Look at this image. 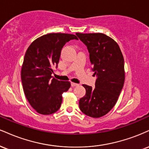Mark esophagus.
<instances>
[{"instance_id":"obj_1","label":"esophagus","mask_w":149,"mask_h":149,"mask_svg":"<svg viewBox=\"0 0 149 149\" xmlns=\"http://www.w3.org/2000/svg\"><path fill=\"white\" fill-rule=\"evenodd\" d=\"M78 84H77V83H74V82H71V86H72L73 87H76V86H78Z\"/></svg>"}]
</instances>
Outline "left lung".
Here are the masks:
<instances>
[{"mask_svg": "<svg viewBox=\"0 0 149 149\" xmlns=\"http://www.w3.org/2000/svg\"><path fill=\"white\" fill-rule=\"evenodd\" d=\"M76 35L87 46L92 71L97 76L94 88L82 85L86 94L80 99V109L91 117H101L115 105L123 87L122 53L117 43L105 34L77 33Z\"/></svg>", "mask_w": 149, "mask_h": 149, "instance_id": "left-lung-1", "label": "left lung"}]
</instances>
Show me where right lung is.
I'll list each match as a JSON object with an SVG mask.
<instances>
[{
	"label": "right lung",
	"mask_w": 149,
	"mask_h": 149,
	"mask_svg": "<svg viewBox=\"0 0 149 149\" xmlns=\"http://www.w3.org/2000/svg\"><path fill=\"white\" fill-rule=\"evenodd\" d=\"M74 35L50 33L35 39L27 49L22 69L21 82L26 98L41 114L55 113L60 109L62 94L71 87L69 81H61L51 76L59 63L61 51Z\"/></svg>",
	"instance_id": "right-lung-1"
}]
</instances>
